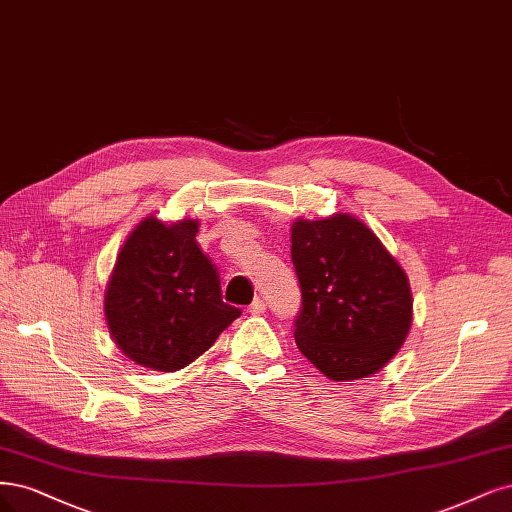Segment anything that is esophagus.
Listing matches in <instances>:
<instances>
[{"label": "esophagus", "instance_id": "obj_1", "mask_svg": "<svg viewBox=\"0 0 512 512\" xmlns=\"http://www.w3.org/2000/svg\"><path fill=\"white\" fill-rule=\"evenodd\" d=\"M264 309H267V305H264V301H262V298H256V301L250 305V313L252 315H262L264 313Z\"/></svg>", "mask_w": 512, "mask_h": 512}]
</instances>
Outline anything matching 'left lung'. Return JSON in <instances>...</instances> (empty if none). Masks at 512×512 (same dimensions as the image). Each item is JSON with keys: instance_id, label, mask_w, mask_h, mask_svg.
<instances>
[{"instance_id": "left-lung-1", "label": "left lung", "mask_w": 512, "mask_h": 512, "mask_svg": "<svg viewBox=\"0 0 512 512\" xmlns=\"http://www.w3.org/2000/svg\"><path fill=\"white\" fill-rule=\"evenodd\" d=\"M303 292L294 339L332 381H356L390 362L413 322L409 277L381 239L351 214L290 226Z\"/></svg>"}]
</instances>
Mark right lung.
Returning a JSON list of instances; mask_svg holds the SVG:
<instances>
[{"label": "right lung", "instance_id": "add662e5", "mask_svg": "<svg viewBox=\"0 0 512 512\" xmlns=\"http://www.w3.org/2000/svg\"><path fill=\"white\" fill-rule=\"evenodd\" d=\"M199 220L146 216L122 243L103 294L110 337L135 364L173 373L216 343L241 311L222 303Z\"/></svg>", "mask_w": 512, "mask_h": 512}]
</instances>
